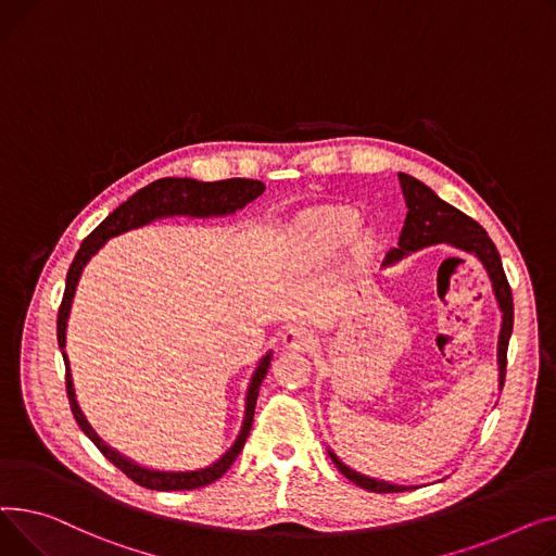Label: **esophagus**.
Masks as SVG:
<instances>
[{"mask_svg":"<svg viewBox=\"0 0 556 556\" xmlns=\"http://www.w3.org/2000/svg\"><path fill=\"white\" fill-rule=\"evenodd\" d=\"M314 341L312 332L305 328V325H289V328L282 332V345L291 350H305Z\"/></svg>","mask_w":556,"mask_h":556,"instance_id":"esophagus-1","label":"esophagus"}]
</instances>
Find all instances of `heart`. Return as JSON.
<instances>
[{"mask_svg":"<svg viewBox=\"0 0 556 556\" xmlns=\"http://www.w3.org/2000/svg\"><path fill=\"white\" fill-rule=\"evenodd\" d=\"M358 228V215L350 208L330 206L312 213L299 228L296 244L305 255H323L348 242Z\"/></svg>","mask_w":556,"mask_h":556,"instance_id":"obj_1","label":"heart"}]
</instances>
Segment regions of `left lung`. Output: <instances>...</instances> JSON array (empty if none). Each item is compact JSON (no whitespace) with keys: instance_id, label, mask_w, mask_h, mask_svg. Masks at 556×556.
<instances>
[{"instance_id":"8db88e82","label":"left lung","mask_w":556,"mask_h":556,"mask_svg":"<svg viewBox=\"0 0 556 556\" xmlns=\"http://www.w3.org/2000/svg\"><path fill=\"white\" fill-rule=\"evenodd\" d=\"M400 184H402L408 213L404 219L400 242L395 249H390L386 253L381 267L395 265L408 253H415L419 249H427L433 244H448L453 249L476 255L482 263V267L486 269L489 280H492L494 296H496V303L503 314L501 334H498V386L503 388L505 368H507V345H509V337H511V328H514V301H511V289H509L507 276L503 271V263H501V255L496 251V244L492 242V238L486 236V231L476 219H471L463 211L440 200L427 184H421L419 179H415L406 173H400ZM328 453H330L332 463L339 467V471L348 480H352L362 489H368V492L388 494V492H408V489H415V486L386 482V480H377V478L358 473V471L350 469L348 465H343L334 451L328 448Z\"/></svg>"}]
</instances>
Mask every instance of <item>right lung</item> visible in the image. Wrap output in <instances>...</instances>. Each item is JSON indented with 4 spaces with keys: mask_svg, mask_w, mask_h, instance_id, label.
Listing matches in <instances>:
<instances>
[{
    "mask_svg": "<svg viewBox=\"0 0 556 556\" xmlns=\"http://www.w3.org/2000/svg\"><path fill=\"white\" fill-rule=\"evenodd\" d=\"M265 192V184L257 179H224V181H198V179H188V177H166V179H156L135 192L132 198L123 202L114 213H110L101 224H98L93 231L83 240L74 263L67 274V282H64V296L58 309V345L62 350L64 358V368H67V375H64V381H67V397L72 413L78 421V427L83 433L98 446L105 458L118 467L127 478H132L137 484L156 489V492H184V489H198L215 482L222 478L236 458L240 455L251 424H253V413H255V400L260 393V383H263L269 366H271V350L260 358V364L255 372L251 375L249 388H247V400H244V419H242V429L219 460L204 469H194V471H159L150 467H141L135 460L125 458L116 448L108 446L101 438L96 435V431L89 427V421L85 419L76 393H74V381H72V370H70V358L67 352H64V345H67V320L74 303V293L80 280V274L85 265L91 260V255L98 253V249H103V244L110 238H116L125 231H132V228L146 226L154 219L161 217H175V215H188V217H224V215H233L236 211L244 208L249 202Z\"/></svg>",
    "mask_w": 556,
    "mask_h": 556,
    "instance_id": "1",
    "label": "right lung"
}]
</instances>
